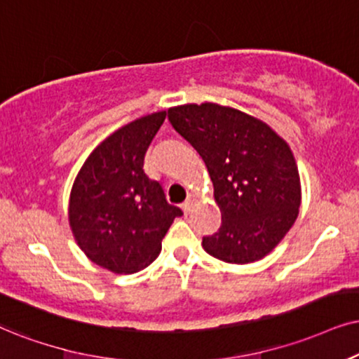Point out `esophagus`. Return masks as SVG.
<instances>
[{
  "mask_svg": "<svg viewBox=\"0 0 359 359\" xmlns=\"http://www.w3.org/2000/svg\"><path fill=\"white\" fill-rule=\"evenodd\" d=\"M198 202V198H197V195H190V197L187 198V201H185L184 202V205H182V210L185 212V213H190V212H192V208H194V205H195V203H197Z\"/></svg>",
  "mask_w": 359,
  "mask_h": 359,
  "instance_id": "34e87169",
  "label": "esophagus"
}]
</instances>
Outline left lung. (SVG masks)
Returning <instances> with one entry per match:
<instances>
[{"mask_svg":"<svg viewBox=\"0 0 359 359\" xmlns=\"http://www.w3.org/2000/svg\"><path fill=\"white\" fill-rule=\"evenodd\" d=\"M169 119L202 156L222 213L203 250L235 265L262 260L300 212V174L287 140L258 117L215 102L170 107Z\"/></svg>","mask_w":359,"mask_h":359,"instance_id":"obj_1","label":"left lung"}]
</instances>
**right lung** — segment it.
Masks as SVG:
<instances>
[{"mask_svg": "<svg viewBox=\"0 0 359 359\" xmlns=\"http://www.w3.org/2000/svg\"><path fill=\"white\" fill-rule=\"evenodd\" d=\"M167 112L122 126L89 154L69 194L67 220L84 255L116 275L144 270L161 253L179 207L144 172V157Z\"/></svg>", "mask_w": 359, "mask_h": 359, "instance_id": "obj_1", "label": "right lung"}]
</instances>
